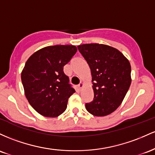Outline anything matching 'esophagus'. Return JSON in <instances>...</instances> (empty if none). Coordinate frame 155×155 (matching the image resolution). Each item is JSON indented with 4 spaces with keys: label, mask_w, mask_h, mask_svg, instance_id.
Masks as SVG:
<instances>
[{
    "label": "esophagus",
    "mask_w": 155,
    "mask_h": 155,
    "mask_svg": "<svg viewBox=\"0 0 155 155\" xmlns=\"http://www.w3.org/2000/svg\"><path fill=\"white\" fill-rule=\"evenodd\" d=\"M83 86H84V83H83V82H81L80 83V84L78 85V89L80 90V91H81V89L83 88Z\"/></svg>",
    "instance_id": "34e87169"
}]
</instances>
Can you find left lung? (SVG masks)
<instances>
[{
    "mask_svg": "<svg viewBox=\"0 0 155 155\" xmlns=\"http://www.w3.org/2000/svg\"><path fill=\"white\" fill-rule=\"evenodd\" d=\"M91 69L94 97L86 104L95 116L112 114L121 105L131 84V66L119 50L102 44L78 45Z\"/></svg>",
    "mask_w": 155,
    "mask_h": 155,
    "instance_id": "1",
    "label": "left lung"
}]
</instances>
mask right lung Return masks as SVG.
<instances>
[{"label":"right lung","mask_w":155,"mask_h":155,"mask_svg":"<svg viewBox=\"0 0 155 155\" xmlns=\"http://www.w3.org/2000/svg\"><path fill=\"white\" fill-rule=\"evenodd\" d=\"M74 45H54L41 48L28 59L21 73L25 95L36 112L57 117L67 109L75 90L69 84L64 67L77 52Z\"/></svg>","instance_id":"1"}]
</instances>
